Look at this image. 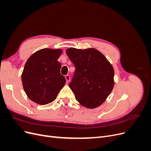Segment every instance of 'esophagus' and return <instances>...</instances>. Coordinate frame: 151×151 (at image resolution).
<instances>
[{"mask_svg": "<svg viewBox=\"0 0 151 151\" xmlns=\"http://www.w3.org/2000/svg\"><path fill=\"white\" fill-rule=\"evenodd\" d=\"M65 77L66 81L67 82V83H68V82L70 81V76H69V75H66V76H65Z\"/></svg>", "mask_w": 151, "mask_h": 151, "instance_id": "obj_1", "label": "esophagus"}]
</instances>
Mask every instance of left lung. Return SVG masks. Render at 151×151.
<instances>
[{
    "label": "left lung",
    "instance_id": "1",
    "mask_svg": "<svg viewBox=\"0 0 151 151\" xmlns=\"http://www.w3.org/2000/svg\"><path fill=\"white\" fill-rule=\"evenodd\" d=\"M66 53L76 70L69 87L76 99L88 108L100 106L114 86V69L106 58L94 48H70Z\"/></svg>",
    "mask_w": 151,
    "mask_h": 151
}]
</instances>
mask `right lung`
Returning a JSON list of instances; mask_svg holds the SVG:
<instances>
[{
    "label": "right lung",
    "instance_id": "right-lung-1",
    "mask_svg": "<svg viewBox=\"0 0 151 151\" xmlns=\"http://www.w3.org/2000/svg\"><path fill=\"white\" fill-rule=\"evenodd\" d=\"M60 49L43 48L28 59L21 75L24 90L28 97L39 104L53 101L64 86L66 80L60 74V63L57 60Z\"/></svg>",
    "mask_w": 151,
    "mask_h": 151
}]
</instances>
